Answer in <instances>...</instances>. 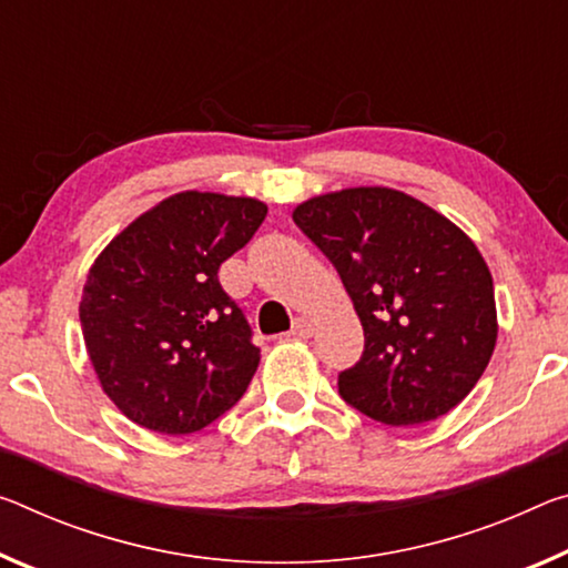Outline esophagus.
Returning a JSON list of instances; mask_svg holds the SVG:
<instances>
[{
	"mask_svg": "<svg viewBox=\"0 0 568 568\" xmlns=\"http://www.w3.org/2000/svg\"><path fill=\"white\" fill-rule=\"evenodd\" d=\"M291 333H293V336H298V338L313 336V321L311 318H295Z\"/></svg>",
	"mask_w": 568,
	"mask_h": 568,
	"instance_id": "1",
	"label": "esophagus"
}]
</instances>
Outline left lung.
Segmentation results:
<instances>
[{
	"mask_svg": "<svg viewBox=\"0 0 568 568\" xmlns=\"http://www.w3.org/2000/svg\"><path fill=\"white\" fill-rule=\"evenodd\" d=\"M293 220L338 270L364 326L362 358L338 374L344 402L392 427L457 407L498 338L493 277L475 242L386 186L313 196Z\"/></svg>",
	"mask_w": 568,
	"mask_h": 568,
	"instance_id": "1",
	"label": "left lung"
}]
</instances>
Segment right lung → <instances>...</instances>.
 Returning <instances> with one entry per match:
<instances>
[{
    "instance_id": "obj_1",
    "label": "right lung",
    "mask_w": 568,
    "mask_h": 568,
    "mask_svg": "<svg viewBox=\"0 0 568 568\" xmlns=\"http://www.w3.org/2000/svg\"><path fill=\"white\" fill-rule=\"evenodd\" d=\"M265 214L250 196L174 194L133 220L90 267L80 301L85 348L103 392L131 422L189 435L247 392L260 348L217 273Z\"/></svg>"
}]
</instances>
